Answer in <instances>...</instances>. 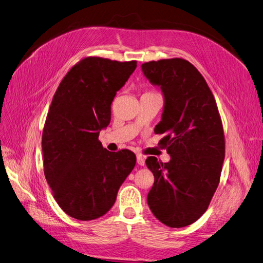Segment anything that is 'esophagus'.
<instances>
[{
	"instance_id": "1",
	"label": "esophagus",
	"mask_w": 263,
	"mask_h": 263,
	"mask_svg": "<svg viewBox=\"0 0 263 263\" xmlns=\"http://www.w3.org/2000/svg\"><path fill=\"white\" fill-rule=\"evenodd\" d=\"M137 163H138L139 165H141V166H143V165L145 164V159H144V157L141 156V154H138V156H137Z\"/></svg>"
}]
</instances>
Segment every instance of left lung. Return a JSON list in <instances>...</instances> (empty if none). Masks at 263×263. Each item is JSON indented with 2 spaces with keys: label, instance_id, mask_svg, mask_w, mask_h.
Wrapping results in <instances>:
<instances>
[{
  "label": "left lung",
  "instance_id": "1",
  "mask_svg": "<svg viewBox=\"0 0 263 263\" xmlns=\"http://www.w3.org/2000/svg\"><path fill=\"white\" fill-rule=\"evenodd\" d=\"M144 77L159 86L164 98L156 133L170 161L149 157L154 176L147 204L160 222L182 228L196 222L217 190L224 160V134L217 103L201 73L183 59L141 65Z\"/></svg>",
  "mask_w": 263,
  "mask_h": 263
}]
</instances>
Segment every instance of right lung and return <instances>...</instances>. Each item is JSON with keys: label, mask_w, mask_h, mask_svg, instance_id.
Listing matches in <instances>:
<instances>
[{"label": "right lung", "mask_w": 263, "mask_h": 263, "mask_svg": "<svg viewBox=\"0 0 263 263\" xmlns=\"http://www.w3.org/2000/svg\"><path fill=\"white\" fill-rule=\"evenodd\" d=\"M136 67L137 61L85 58L53 97L42 136L44 174L58 204L74 219L104 215L136 165L133 152H110L99 141L114 97Z\"/></svg>", "instance_id": "right-lung-1"}]
</instances>
